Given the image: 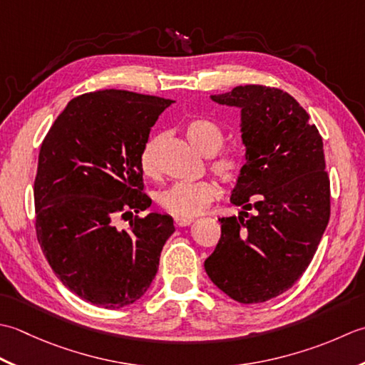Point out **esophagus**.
I'll list each match as a JSON object with an SVG mask.
<instances>
[{"mask_svg": "<svg viewBox=\"0 0 365 365\" xmlns=\"http://www.w3.org/2000/svg\"><path fill=\"white\" fill-rule=\"evenodd\" d=\"M193 222V217H182V215H176L175 225L176 227H187Z\"/></svg>", "mask_w": 365, "mask_h": 365, "instance_id": "obj_1", "label": "esophagus"}]
</instances>
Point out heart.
Masks as SVG:
<instances>
[{
  "label": "heart",
  "mask_w": 365,
  "mask_h": 365,
  "mask_svg": "<svg viewBox=\"0 0 365 365\" xmlns=\"http://www.w3.org/2000/svg\"><path fill=\"white\" fill-rule=\"evenodd\" d=\"M184 133L190 145L203 155H214L225 141V133L217 123L207 118H192L184 124ZM158 140H148L143 150L140 153L138 163L140 170L145 176H158ZM211 172L219 178V181L233 187L241 180L242 162L240 155L232 151H225L215 155L210 162ZM219 197V185L212 180L202 181H180L170 185L168 189L162 190L158 197V202L162 210L170 214L182 215V217H193L205 212L211 206L215 198Z\"/></svg>",
  "instance_id": "1"
}]
</instances>
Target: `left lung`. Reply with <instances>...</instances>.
I'll list each match as a JSON object with an SVG mask.
<instances>
[{
	"mask_svg": "<svg viewBox=\"0 0 365 365\" xmlns=\"http://www.w3.org/2000/svg\"><path fill=\"white\" fill-rule=\"evenodd\" d=\"M212 99L241 107L247 162L232 195L242 211L220 219L205 269L232 299L264 302L306 272L329 222L323 140L307 111L279 88L236 86Z\"/></svg>",
	"mask_w": 365,
	"mask_h": 365,
	"instance_id": "1",
	"label": "left lung"
}]
</instances>
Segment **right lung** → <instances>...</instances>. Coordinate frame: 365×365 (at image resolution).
I'll list each match as a JSON object with an SVG mask.
<instances>
[{
  "label": "right lung",
  "instance_id": "obj_1",
  "mask_svg": "<svg viewBox=\"0 0 365 365\" xmlns=\"http://www.w3.org/2000/svg\"><path fill=\"white\" fill-rule=\"evenodd\" d=\"M173 101L124 89L73 98L43 138L34 180L36 236L56 277L81 299L121 309L158 274L173 219L143 192L138 158ZM132 217L130 227L117 220Z\"/></svg>",
  "mask_w": 365,
  "mask_h": 365
}]
</instances>
